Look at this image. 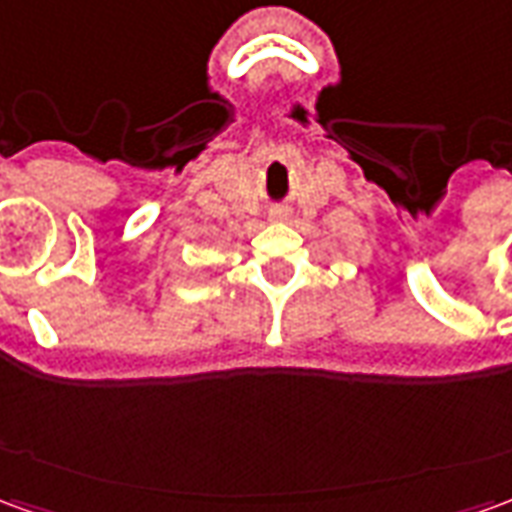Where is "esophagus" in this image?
<instances>
[{"label":"esophagus","mask_w":512,"mask_h":512,"mask_svg":"<svg viewBox=\"0 0 512 512\" xmlns=\"http://www.w3.org/2000/svg\"><path fill=\"white\" fill-rule=\"evenodd\" d=\"M271 222H274V224L288 222V211H285V208H277V211H271Z\"/></svg>","instance_id":"1"}]
</instances>
